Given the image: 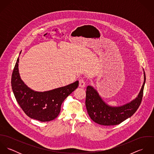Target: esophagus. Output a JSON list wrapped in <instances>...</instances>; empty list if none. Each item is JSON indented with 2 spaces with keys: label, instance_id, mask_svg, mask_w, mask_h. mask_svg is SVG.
<instances>
[{
  "label": "esophagus",
  "instance_id": "34e87169",
  "mask_svg": "<svg viewBox=\"0 0 154 154\" xmlns=\"http://www.w3.org/2000/svg\"><path fill=\"white\" fill-rule=\"evenodd\" d=\"M79 87L81 88H84L85 87V82L84 81V79L83 78L79 80Z\"/></svg>",
  "mask_w": 154,
  "mask_h": 154
}]
</instances>
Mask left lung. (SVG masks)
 Segmentation results:
<instances>
[{
    "label": "left lung",
    "mask_w": 154,
    "mask_h": 154,
    "mask_svg": "<svg viewBox=\"0 0 154 154\" xmlns=\"http://www.w3.org/2000/svg\"><path fill=\"white\" fill-rule=\"evenodd\" d=\"M144 81L137 97L130 103L121 106H110L103 101L98 91L92 86L87 88L85 106L90 118L95 123L104 126L117 125L131 117L138 109L143 97L146 81L144 70Z\"/></svg>",
    "instance_id": "8db88e82"
}]
</instances>
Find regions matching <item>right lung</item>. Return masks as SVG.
Masks as SVG:
<instances>
[{
    "mask_svg": "<svg viewBox=\"0 0 154 154\" xmlns=\"http://www.w3.org/2000/svg\"><path fill=\"white\" fill-rule=\"evenodd\" d=\"M18 63L19 57L12 72L11 85L20 106L31 119L43 122L54 120L60 113L63 101L78 88L79 81H76L68 85L50 91H35L25 84L21 79L18 70Z\"/></svg>",
    "mask_w": 154,
    "mask_h": 154,
    "instance_id": "1",
    "label": "right lung"
}]
</instances>
